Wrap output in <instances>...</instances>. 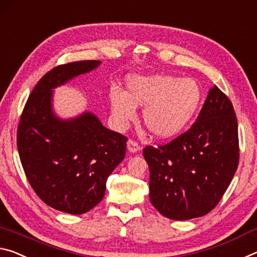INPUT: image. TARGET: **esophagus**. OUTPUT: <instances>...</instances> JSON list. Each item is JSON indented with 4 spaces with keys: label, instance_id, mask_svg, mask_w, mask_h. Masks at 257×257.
<instances>
[{
    "label": "esophagus",
    "instance_id": "34e87169",
    "mask_svg": "<svg viewBox=\"0 0 257 257\" xmlns=\"http://www.w3.org/2000/svg\"><path fill=\"white\" fill-rule=\"evenodd\" d=\"M127 149H128V151H131V153H137V151L141 149V146L139 145L137 141L130 139V140L127 141Z\"/></svg>",
    "mask_w": 257,
    "mask_h": 257
}]
</instances>
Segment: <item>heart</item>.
<instances>
[{"mask_svg": "<svg viewBox=\"0 0 257 257\" xmlns=\"http://www.w3.org/2000/svg\"><path fill=\"white\" fill-rule=\"evenodd\" d=\"M127 93L110 91L112 115L120 125L136 117V107L144 108V121L157 138H172L182 132L199 108L201 90L192 78L172 75L131 76L126 81Z\"/></svg>", "mask_w": 257, "mask_h": 257, "instance_id": "obj_1", "label": "heart"}]
</instances>
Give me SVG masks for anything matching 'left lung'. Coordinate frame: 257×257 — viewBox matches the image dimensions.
I'll list each match as a JSON object with an SVG mask.
<instances>
[{"label":"left lung","instance_id":"left-lung-1","mask_svg":"<svg viewBox=\"0 0 257 257\" xmlns=\"http://www.w3.org/2000/svg\"><path fill=\"white\" fill-rule=\"evenodd\" d=\"M149 197L172 220L204 216L218 204L239 163L238 123L232 103L215 85L195 123L166 145L147 146Z\"/></svg>","mask_w":257,"mask_h":257}]
</instances>
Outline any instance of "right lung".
Returning <instances> with one entry per match:
<instances>
[{
    "instance_id": "right-lung-1",
    "label": "right lung",
    "mask_w": 257,
    "mask_h": 257,
    "mask_svg": "<svg viewBox=\"0 0 257 257\" xmlns=\"http://www.w3.org/2000/svg\"><path fill=\"white\" fill-rule=\"evenodd\" d=\"M99 65L73 61L48 71L29 94L17 128L20 162L33 190L50 207L76 215L102 200L108 176L125 157L127 138L90 112L58 119L51 90Z\"/></svg>"
}]
</instances>
